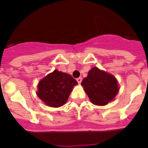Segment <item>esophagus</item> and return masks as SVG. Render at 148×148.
Listing matches in <instances>:
<instances>
[{"label":"esophagus","instance_id":"1","mask_svg":"<svg viewBox=\"0 0 148 148\" xmlns=\"http://www.w3.org/2000/svg\"><path fill=\"white\" fill-rule=\"evenodd\" d=\"M76 80H77V82H78V83L79 84H80L82 83V78H81V77H79V78H77Z\"/></svg>","mask_w":148,"mask_h":148}]
</instances>
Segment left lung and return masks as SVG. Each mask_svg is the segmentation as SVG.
<instances>
[{"instance_id":"8db88e82","label":"left lung","mask_w":148,"mask_h":148,"mask_svg":"<svg viewBox=\"0 0 148 148\" xmlns=\"http://www.w3.org/2000/svg\"><path fill=\"white\" fill-rule=\"evenodd\" d=\"M86 93L92 104L102 106L113 100L119 92L117 80L113 75L97 67L89 71L82 82Z\"/></svg>"}]
</instances>
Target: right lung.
<instances>
[{
    "label": "right lung",
    "instance_id": "right-lung-1",
    "mask_svg": "<svg viewBox=\"0 0 148 148\" xmlns=\"http://www.w3.org/2000/svg\"><path fill=\"white\" fill-rule=\"evenodd\" d=\"M76 84L78 82L72 75L56 70L40 80L37 95L47 105L58 108L65 104Z\"/></svg>",
    "mask_w": 148,
    "mask_h": 148
}]
</instances>
